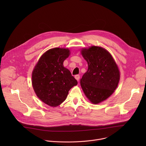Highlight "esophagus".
Segmentation results:
<instances>
[{
    "instance_id": "esophagus-1",
    "label": "esophagus",
    "mask_w": 146,
    "mask_h": 146,
    "mask_svg": "<svg viewBox=\"0 0 146 146\" xmlns=\"http://www.w3.org/2000/svg\"><path fill=\"white\" fill-rule=\"evenodd\" d=\"M74 77H75V78H76L77 81H78L80 77V75H79V74H76V75H75Z\"/></svg>"
}]
</instances>
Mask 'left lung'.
<instances>
[{"label": "left lung", "instance_id": "1", "mask_svg": "<svg viewBox=\"0 0 146 146\" xmlns=\"http://www.w3.org/2000/svg\"><path fill=\"white\" fill-rule=\"evenodd\" d=\"M88 68L80 80L82 89L88 99L98 104L108 99L118 86L119 72L110 54L100 47L81 50Z\"/></svg>", "mask_w": 146, "mask_h": 146}]
</instances>
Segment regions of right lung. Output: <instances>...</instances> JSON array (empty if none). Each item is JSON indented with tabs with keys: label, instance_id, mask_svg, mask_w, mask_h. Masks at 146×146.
<instances>
[{
	"label": "right lung",
	"instance_id": "right-lung-1",
	"mask_svg": "<svg viewBox=\"0 0 146 146\" xmlns=\"http://www.w3.org/2000/svg\"><path fill=\"white\" fill-rule=\"evenodd\" d=\"M69 52L68 48L48 50L41 56L32 72V86L36 95L51 107L60 105L69 91L77 84L70 72L63 65Z\"/></svg>",
	"mask_w": 146,
	"mask_h": 146
}]
</instances>
